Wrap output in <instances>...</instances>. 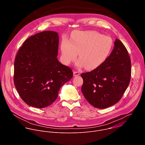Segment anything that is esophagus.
<instances>
[{
    "instance_id": "34e87169",
    "label": "esophagus",
    "mask_w": 145,
    "mask_h": 145,
    "mask_svg": "<svg viewBox=\"0 0 145 145\" xmlns=\"http://www.w3.org/2000/svg\"><path fill=\"white\" fill-rule=\"evenodd\" d=\"M79 75H80V72H79L76 71H74V76H79Z\"/></svg>"
}]
</instances>
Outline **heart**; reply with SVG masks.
<instances>
[{
    "instance_id": "obj_1",
    "label": "heart",
    "mask_w": 145,
    "mask_h": 145,
    "mask_svg": "<svg viewBox=\"0 0 145 145\" xmlns=\"http://www.w3.org/2000/svg\"><path fill=\"white\" fill-rule=\"evenodd\" d=\"M113 40L108 36L93 31H77L69 40L63 39L60 45L62 61L69 65L76 59L78 67L85 66L94 70L102 65L109 56L113 47Z\"/></svg>"
}]
</instances>
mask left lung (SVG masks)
I'll use <instances>...</instances> for the list:
<instances>
[{"label":"left lung","mask_w":145,"mask_h":145,"mask_svg":"<svg viewBox=\"0 0 145 145\" xmlns=\"http://www.w3.org/2000/svg\"><path fill=\"white\" fill-rule=\"evenodd\" d=\"M82 91L95 108L104 109L118 102L127 89L131 76V62L128 51L116 39L110 56L99 67L82 73Z\"/></svg>","instance_id":"1"}]
</instances>
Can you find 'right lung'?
Instances as JSON below:
<instances>
[{
    "mask_svg": "<svg viewBox=\"0 0 145 145\" xmlns=\"http://www.w3.org/2000/svg\"><path fill=\"white\" fill-rule=\"evenodd\" d=\"M59 37L46 31L23 43L14 61V83L22 99L43 108L53 103L61 87L73 76L72 70L57 60Z\"/></svg>",
    "mask_w": 145,
    "mask_h": 145,
    "instance_id": "1",
    "label": "right lung"
}]
</instances>
